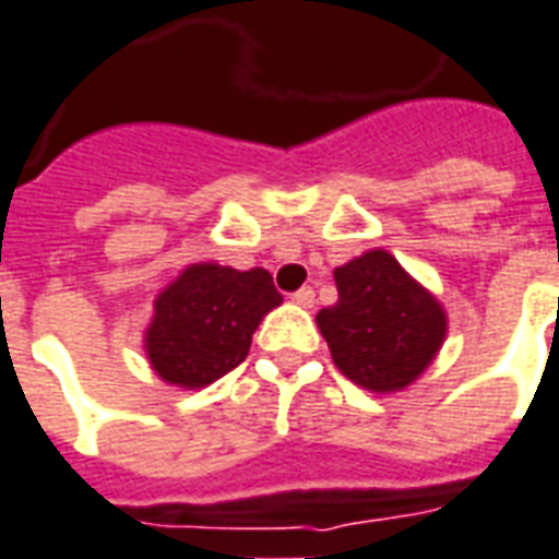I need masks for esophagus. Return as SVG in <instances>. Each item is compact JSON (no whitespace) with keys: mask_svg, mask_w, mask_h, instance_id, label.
<instances>
[{"mask_svg":"<svg viewBox=\"0 0 559 559\" xmlns=\"http://www.w3.org/2000/svg\"><path fill=\"white\" fill-rule=\"evenodd\" d=\"M290 299L299 308H311V306H314V290H311V287H299V290L293 293Z\"/></svg>","mask_w":559,"mask_h":559,"instance_id":"esophagus-1","label":"esophagus"}]
</instances>
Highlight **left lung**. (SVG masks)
I'll return each instance as SVG.
<instances>
[{"instance_id":"obj_1","label":"left lung","mask_w":559,"mask_h":559,"mask_svg":"<svg viewBox=\"0 0 559 559\" xmlns=\"http://www.w3.org/2000/svg\"><path fill=\"white\" fill-rule=\"evenodd\" d=\"M338 302L318 311L333 362L354 384L396 393L436 360L448 333L442 302L388 251H366L335 269Z\"/></svg>"}]
</instances>
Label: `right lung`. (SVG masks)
<instances>
[{
  "mask_svg": "<svg viewBox=\"0 0 559 559\" xmlns=\"http://www.w3.org/2000/svg\"><path fill=\"white\" fill-rule=\"evenodd\" d=\"M278 306L266 269L193 263L154 299L144 354L166 384L205 388L248 357L253 330Z\"/></svg>",
  "mask_w": 559,
  "mask_h": 559,
  "instance_id": "1",
  "label": "right lung"
}]
</instances>
